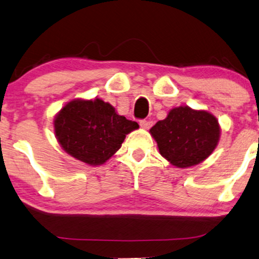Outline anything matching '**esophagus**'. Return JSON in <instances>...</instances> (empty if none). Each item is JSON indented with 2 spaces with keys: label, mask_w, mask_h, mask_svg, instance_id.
<instances>
[{
  "label": "esophagus",
  "mask_w": 259,
  "mask_h": 259,
  "mask_svg": "<svg viewBox=\"0 0 259 259\" xmlns=\"http://www.w3.org/2000/svg\"><path fill=\"white\" fill-rule=\"evenodd\" d=\"M139 123H140V126L143 127V128H145V130L150 128V127L152 126V121H151V120H146V119L140 120Z\"/></svg>",
  "instance_id": "obj_1"
}]
</instances>
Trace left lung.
I'll return each mask as SVG.
<instances>
[{
	"label": "left lung",
	"mask_w": 259,
	"mask_h": 259,
	"mask_svg": "<svg viewBox=\"0 0 259 259\" xmlns=\"http://www.w3.org/2000/svg\"><path fill=\"white\" fill-rule=\"evenodd\" d=\"M160 154L180 168L199 164L217 146L221 127L214 115L180 106L150 130Z\"/></svg>",
	"instance_id": "obj_1"
}]
</instances>
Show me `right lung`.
I'll return each instance as SVG.
<instances>
[{
  "label": "right lung",
  "instance_id": "1",
  "mask_svg": "<svg viewBox=\"0 0 259 259\" xmlns=\"http://www.w3.org/2000/svg\"><path fill=\"white\" fill-rule=\"evenodd\" d=\"M138 127L101 99L69 101L54 119L55 137L61 147L92 166L107 161L121 147L126 134Z\"/></svg>",
  "mask_w": 259,
  "mask_h": 259
}]
</instances>
